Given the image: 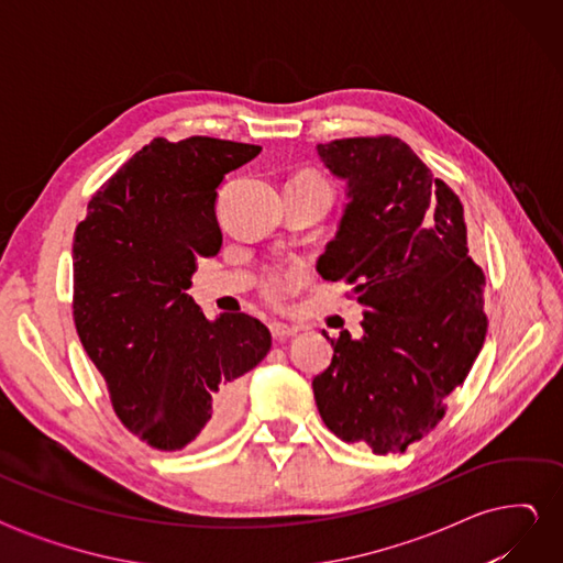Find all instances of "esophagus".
<instances>
[{
  "instance_id": "1",
  "label": "esophagus",
  "mask_w": 563,
  "mask_h": 563,
  "mask_svg": "<svg viewBox=\"0 0 563 563\" xmlns=\"http://www.w3.org/2000/svg\"><path fill=\"white\" fill-rule=\"evenodd\" d=\"M269 333H272V338L277 340V343H282V340L294 338L298 333V327H291V323H284V321H272Z\"/></svg>"
}]
</instances>
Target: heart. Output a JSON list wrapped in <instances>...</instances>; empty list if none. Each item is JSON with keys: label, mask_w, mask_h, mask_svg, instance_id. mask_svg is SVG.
Wrapping results in <instances>:
<instances>
[{"label": "heart", "mask_w": 563, "mask_h": 563, "mask_svg": "<svg viewBox=\"0 0 563 563\" xmlns=\"http://www.w3.org/2000/svg\"><path fill=\"white\" fill-rule=\"evenodd\" d=\"M300 178L321 180L312 174L300 176ZM305 279H308V265L305 263H291V265H282V267L269 269L263 279V286H261L263 298L272 305H284L305 284Z\"/></svg>", "instance_id": "heart-1"}]
</instances>
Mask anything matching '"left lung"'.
<instances>
[{"mask_svg":"<svg viewBox=\"0 0 563 563\" xmlns=\"http://www.w3.org/2000/svg\"><path fill=\"white\" fill-rule=\"evenodd\" d=\"M317 152L347 183L317 269L345 279L366 310L362 338H331L314 401L343 441L378 455L406 451L444 418L484 345V272L467 255L463 203L404 141L343 139Z\"/></svg>","mask_w":563,"mask_h":563,"instance_id":"1","label":"left lung"}]
</instances>
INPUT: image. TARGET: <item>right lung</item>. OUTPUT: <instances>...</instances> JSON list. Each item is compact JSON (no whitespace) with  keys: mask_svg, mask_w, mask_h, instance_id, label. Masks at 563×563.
<instances>
[{"mask_svg":"<svg viewBox=\"0 0 563 563\" xmlns=\"http://www.w3.org/2000/svg\"><path fill=\"white\" fill-rule=\"evenodd\" d=\"M261 145L155 139L91 197L75 230V327L114 413L159 451L225 432L272 335L244 312L203 317L185 291L220 251L218 187Z\"/></svg>","mask_w":563,"mask_h":563,"instance_id":"1","label":"right lung"}]
</instances>
